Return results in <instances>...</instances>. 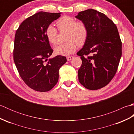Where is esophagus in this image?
Here are the masks:
<instances>
[{
	"label": "esophagus",
	"instance_id": "obj_1",
	"mask_svg": "<svg viewBox=\"0 0 134 134\" xmlns=\"http://www.w3.org/2000/svg\"><path fill=\"white\" fill-rule=\"evenodd\" d=\"M73 58H74V56H67V60L68 61H69V60H72Z\"/></svg>",
	"mask_w": 134,
	"mask_h": 134
}]
</instances>
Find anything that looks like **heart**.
Here are the masks:
<instances>
[{"label": "heart", "mask_w": 134, "mask_h": 134, "mask_svg": "<svg viewBox=\"0 0 134 134\" xmlns=\"http://www.w3.org/2000/svg\"><path fill=\"white\" fill-rule=\"evenodd\" d=\"M56 25L60 32L67 31V41L59 44L55 48V52L58 55H69L75 52L78 45L82 46L86 42L89 30L83 21H76L72 17L65 15L56 21ZM45 35L50 43L56 45L59 42L58 30L52 25H49L47 27Z\"/></svg>", "instance_id": "1"}]
</instances>
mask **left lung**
I'll return each mask as SVG.
<instances>
[{
	"label": "left lung",
	"instance_id": "8db88e82",
	"mask_svg": "<svg viewBox=\"0 0 134 134\" xmlns=\"http://www.w3.org/2000/svg\"><path fill=\"white\" fill-rule=\"evenodd\" d=\"M75 17L85 22L89 30L77 53L82 61L79 81L87 89L98 90L107 86L117 71L122 53L120 36L112 20L98 11L88 9Z\"/></svg>",
	"mask_w": 134,
	"mask_h": 134
}]
</instances>
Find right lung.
I'll return each mask as SVG.
<instances>
[{
    "instance_id": "add662e5",
    "label": "right lung",
    "mask_w": 134,
    "mask_h": 134,
    "mask_svg": "<svg viewBox=\"0 0 134 134\" xmlns=\"http://www.w3.org/2000/svg\"><path fill=\"white\" fill-rule=\"evenodd\" d=\"M60 14L38 12L24 20L16 31L14 63L22 80L37 92L52 89L58 82L60 68L67 62L66 58L61 55L48 59L53 49L45 30Z\"/></svg>"
}]
</instances>
